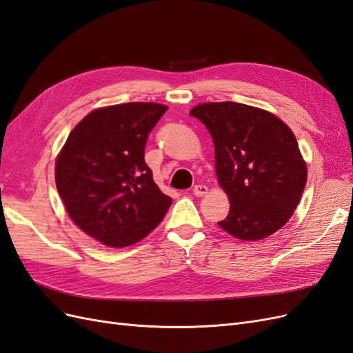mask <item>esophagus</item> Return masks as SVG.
I'll use <instances>...</instances> for the list:
<instances>
[{
  "mask_svg": "<svg viewBox=\"0 0 353 353\" xmlns=\"http://www.w3.org/2000/svg\"><path fill=\"white\" fill-rule=\"evenodd\" d=\"M206 193H208V187L206 185H201V184L194 185V188H193V194L194 196L200 197V196H205Z\"/></svg>",
  "mask_w": 353,
  "mask_h": 353,
  "instance_id": "1",
  "label": "esophagus"
}]
</instances>
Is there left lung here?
I'll return each mask as SVG.
<instances>
[{
  "label": "left lung",
  "instance_id": "1",
  "mask_svg": "<svg viewBox=\"0 0 353 353\" xmlns=\"http://www.w3.org/2000/svg\"><path fill=\"white\" fill-rule=\"evenodd\" d=\"M190 114L208 128L218 181L231 203L228 216L218 225L248 241L284 227L307 176L290 128L270 112L232 101L203 103Z\"/></svg>",
  "mask_w": 353,
  "mask_h": 353
}]
</instances>
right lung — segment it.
Wrapping results in <instances>:
<instances>
[{"mask_svg": "<svg viewBox=\"0 0 353 353\" xmlns=\"http://www.w3.org/2000/svg\"><path fill=\"white\" fill-rule=\"evenodd\" d=\"M168 110L125 103L91 112L73 128L56 162V185L72 221L110 248L153 231L172 203L144 160L148 134Z\"/></svg>", "mask_w": 353, "mask_h": 353, "instance_id": "obj_1", "label": "right lung"}]
</instances>
